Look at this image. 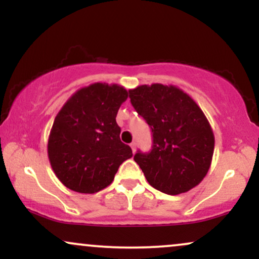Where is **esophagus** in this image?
Listing matches in <instances>:
<instances>
[{"mask_svg":"<svg viewBox=\"0 0 259 259\" xmlns=\"http://www.w3.org/2000/svg\"><path fill=\"white\" fill-rule=\"evenodd\" d=\"M130 147H132L133 152L135 153V151H136V144H135V142H132V144H130Z\"/></svg>","mask_w":259,"mask_h":259,"instance_id":"34e87169","label":"esophagus"}]
</instances>
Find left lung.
<instances>
[{
  "instance_id": "obj_1",
  "label": "left lung",
  "mask_w": 259,
  "mask_h": 259,
  "mask_svg": "<svg viewBox=\"0 0 259 259\" xmlns=\"http://www.w3.org/2000/svg\"><path fill=\"white\" fill-rule=\"evenodd\" d=\"M129 97L152 132V150L134 156L148 184L167 195L197 186L214 151L212 127L197 103L177 86L162 84L138 86Z\"/></svg>"
}]
</instances>
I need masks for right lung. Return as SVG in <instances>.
<instances>
[{
  "instance_id": "obj_1",
  "label": "right lung",
  "mask_w": 259,
  "mask_h": 259,
  "mask_svg": "<svg viewBox=\"0 0 259 259\" xmlns=\"http://www.w3.org/2000/svg\"><path fill=\"white\" fill-rule=\"evenodd\" d=\"M127 99L123 86L95 82L70 97L50 133L47 152L56 177L68 189L95 194L114 179L130 146L120 141L117 113Z\"/></svg>"
}]
</instances>
